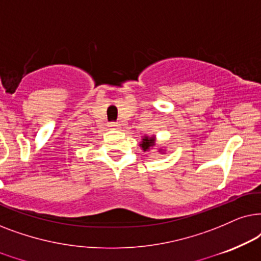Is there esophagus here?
Masks as SVG:
<instances>
[{
	"label": "esophagus",
	"mask_w": 261,
	"mask_h": 261,
	"mask_svg": "<svg viewBox=\"0 0 261 261\" xmlns=\"http://www.w3.org/2000/svg\"><path fill=\"white\" fill-rule=\"evenodd\" d=\"M109 127H110V130H118V128L120 127V125L118 123H110Z\"/></svg>",
	"instance_id": "esophagus-1"
}]
</instances>
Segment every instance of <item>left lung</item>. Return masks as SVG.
<instances>
[{
  "label": "left lung",
  "instance_id": "8db88e82",
  "mask_svg": "<svg viewBox=\"0 0 261 261\" xmlns=\"http://www.w3.org/2000/svg\"><path fill=\"white\" fill-rule=\"evenodd\" d=\"M140 147L143 149V151H149L150 149H154L156 147V136H154V135H151V136H149V135H144V136H142ZM158 151L160 154H166V150L161 147L158 148Z\"/></svg>",
  "mask_w": 261,
  "mask_h": 261
}]
</instances>
